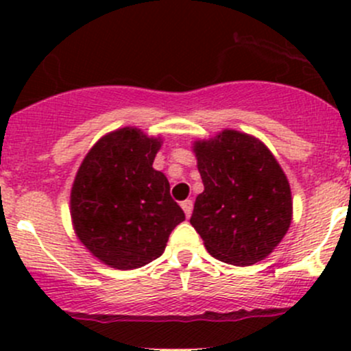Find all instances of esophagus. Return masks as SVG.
<instances>
[{"label": "esophagus", "instance_id": "esophagus-1", "mask_svg": "<svg viewBox=\"0 0 351 351\" xmlns=\"http://www.w3.org/2000/svg\"><path fill=\"white\" fill-rule=\"evenodd\" d=\"M182 208H183V212H185L186 217H190V215H192V210H193V202L192 200L182 202Z\"/></svg>", "mask_w": 351, "mask_h": 351}]
</instances>
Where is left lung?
<instances>
[{
    "label": "left lung",
    "mask_w": 351,
    "mask_h": 351,
    "mask_svg": "<svg viewBox=\"0 0 351 351\" xmlns=\"http://www.w3.org/2000/svg\"><path fill=\"white\" fill-rule=\"evenodd\" d=\"M204 192L190 224L208 253L238 267L265 260L292 222V193L271 151L250 134L224 129L195 141Z\"/></svg>",
    "instance_id": "1"
}]
</instances>
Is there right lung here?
<instances>
[{"instance_id": "1", "label": "right lung", "mask_w": 351, "mask_h": 351, "mask_svg": "<svg viewBox=\"0 0 351 351\" xmlns=\"http://www.w3.org/2000/svg\"><path fill=\"white\" fill-rule=\"evenodd\" d=\"M161 144L159 136L122 127L98 139L74 176V232L95 258L117 270L161 256L173 229L185 221L168 178L153 168Z\"/></svg>"}]
</instances>
